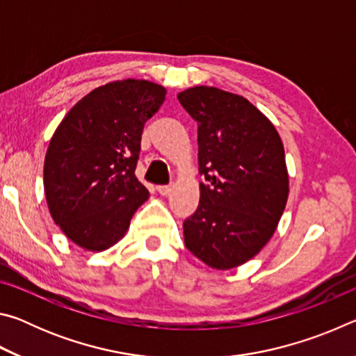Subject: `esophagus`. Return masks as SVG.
<instances>
[{
    "label": "esophagus",
    "instance_id": "1",
    "mask_svg": "<svg viewBox=\"0 0 356 356\" xmlns=\"http://www.w3.org/2000/svg\"><path fill=\"white\" fill-rule=\"evenodd\" d=\"M172 188H174L172 185H160V186H156V191H159L161 196H170Z\"/></svg>",
    "mask_w": 356,
    "mask_h": 356
}]
</instances>
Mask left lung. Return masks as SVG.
<instances>
[{
  "label": "left lung",
  "instance_id": "obj_1",
  "mask_svg": "<svg viewBox=\"0 0 356 356\" xmlns=\"http://www.w3.org/2000/svg\"><path fill=\"white\" fill-rule=\"evenodd\" d=\"M197 122L200 206L184 222L185 246L215 270H231L261 251L289 197L281 136L242 95L212 86L177 94Z\"/></svg>",
  "mask_w": 356,
  "mask_h": 356
}]
</instances>
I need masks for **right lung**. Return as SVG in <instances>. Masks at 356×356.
I'll use <instances>...</instances> for the list:
<instances>
[{"mask_svg": "<svg viewBox=\"0 0 356 356\" xmlns=\"http://www.w3.org/2000/svg\"><path fill=\"white\" fill-rule=\"evenodd\" d=\"M166 97L161 84L106 83L70 108L48 144L44 190L64 236L92 252L116 245L149 191L135 176L146 120Z\"/></svg>", "mask_w": 356, "mask_h": 356, "instance_id": "1", "label": "right lung"}]
</instances>
